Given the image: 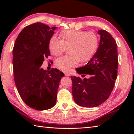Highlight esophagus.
Returning a JSON list of instances; mask_svg holds the SVG:
<instances>
[{
	"label": "esophagus",
	"mask_w": 134,
	"mask_h": 134,
	"mask_svg": "<svg viewBox=\"0 0 134 134\" xmlns=\"http://www.w3.org/2000/svg\"><path fill=\"white\" fill-rule=\"evenodd\" d=\"M64 74L65 76H70V75L69 72H64Z\"/></svg>",
	"instance_id": "1"
}]
</instances>
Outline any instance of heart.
<instances>
[{
  "instance_id": "heart-1",
  "label": "heart",
  "mask_w": 134,
  "mask_h": 134,
  "mask_svg": "<svg viewBox=\"0 0 134 134\" xmlns=\"http://www.w3.org/2000/svg\"><path fill=\"white\" fill-rule=\"evenodd\" d=\"M59 40L52 37L48 42L50 52L55 56L63 53L66 48L69 55L62 57L56 60V67L63 71H69L82 62L90 60L97 50L99 39L93 32L83 30H63L59 34Z\"/></svg>"
}]
</instances>
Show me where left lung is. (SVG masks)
I'll list each match as a JSON object with an SVG mask.
<instances>
[{
	"label": "left lung",
	"instance_id": "8db88e82",
	"mask_svg": "<svg viewBox=\"0 0 134 134\" xmlns=\"http://www.w3.org/2000/svg\"><path fill=\"white\" fill-rule=\"evenodd\" d=\"M100 41L96 53L88 63L76 71L82 77L71 76L74 100L79 106L93 108L103 103L109 98L118 75V45L106 30H99Z\"/></svg>",
	"mask_w": 134,
	"mask_h": 134
}]
</instances>
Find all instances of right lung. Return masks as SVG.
Segmentation results:
<instances>
[{"label":"right lung","instance_id":"add662e5","mask_svg":"<svg viewBox=\"0 0 134 134\" xmlns=\"http://www.w3.org/2000/svg\"><path fill=\"white\" fill-rule=\"evenodd\" d=\"M56 27L37 22L24 27L13 50L14 78L22 100L38 110L56 104L59 82L64 74L56 69L46 71L41 65L50 55L48 42Z\"/></svg>","mask_w":134,"mask_h":134}]
</instances>
